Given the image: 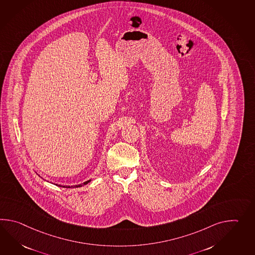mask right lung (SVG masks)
<instances>
[{"instance_id":"add662e5","label":"right lung","mask_w":255,"mask_h":255,"mask_svg":"<svg viewBox=\"0 0 255 255\" xmlns=\"http://www.w3.org/2000/svg\"><path fill=\"white\" fill-rule=\"evenodd\" d=\"M91 180H88V181H86V182H84V183H83V184H84V185H86V184H88V183H90V182H91ZM71 187H72V186H71ZM82 187V184H79V185H76V186H74V187Z\"/></svg>"}]
</instances>
